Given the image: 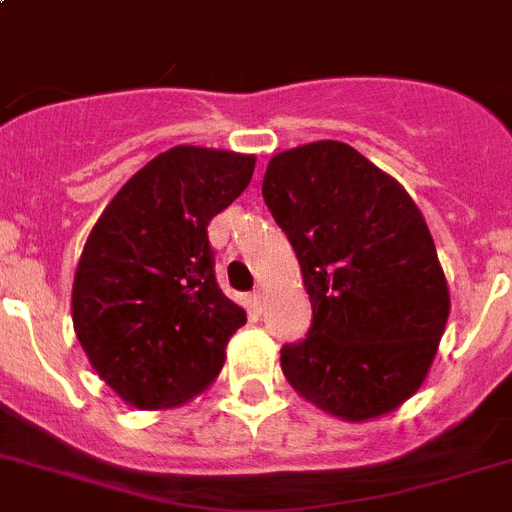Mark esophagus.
Instances as JSON below:
<instances>
[{"label":"esophagus","mask_w":512,"mask_h":512,"mask_svg":"<svg viewBox=\"0 0 512 512\" xmlns=\"http://www.w3.org/2000/svg\"><path fill=\"white\" fill-rule=\"evenodd\" d=\"M253 303H256V306H261V303H264V290H261V287H256V290H253Z\"/></svg>","instance_id":"34e87169"}]
</instances>
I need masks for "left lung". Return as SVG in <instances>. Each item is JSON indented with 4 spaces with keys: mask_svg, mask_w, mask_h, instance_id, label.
I'll return each mask as SVG.
<instances>
[{
    "mask_svg": "<svg viewBox=\"0 0 512 512\" xmlns=\"http://www.w3.org/2000/svg\"><path fill=\"white\" fill-rule=\"evenodd\" d=\"M261 193L298 256L314 311L308 335L282 345V374L342 421L395 411L429 374L450 316L418 206L340 141L272 156Z\"/></svg>",
    "mask_w": 512,
    "mask_h": 512,
    "instance_id": "obj_1",
    "label": "left lung"
}]
</instances>
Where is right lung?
Returning a JSON list of instances; mask_svg holds the SVG:
<instances>
[{
  "label": "right lung",
  "mask_w": 512,
  "mask_h": 512,
  "mask_svg": "<svg viewBox=\"0 0 512 512\" xmlns=\"http://www.w3.org/2000/svg\"><path fill=\"white\" fill-rule=\"evenodd\" d=\"M256 159L175 146L109 201L80 253L73 324L88 361L128 405L204 392L246 324L214 277L206 227L248 188Z\"/></svg>",
  "instance_id": "obj_1"
}]
</instances>
